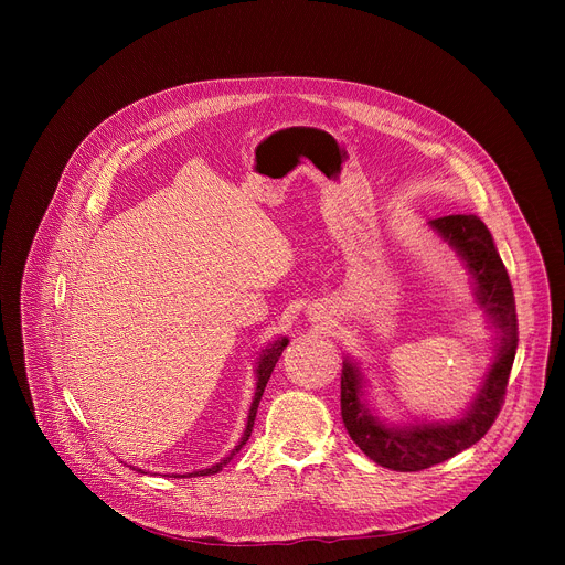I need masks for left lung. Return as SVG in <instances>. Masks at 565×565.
Here are the masks:
<instances>
[{
	"mask_svg": "<svg viewBox=\"0 0 565 565\" xmlns=\"http://www.w3.org/2000/svg\"><path fill=\"white\" fill-rule=\"evenodd\" d=\"M449 246L467 262L476 279V297L499 329L497 358L473 405L460 420L388 427L362 402V375L344 362L342 369V420L355 445L377 465L395 471H420L449 460L478 443L494 425L503 402L519 347L516 303L508 270L497 253L490 230L473 214H449L431 221Z\"/></svg>",
	"mask_w": 565,
	"mask_h": 565,
	"instance_id": "1",
	"label": "left lung"
}]
</instances>
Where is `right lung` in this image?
Instances as JSON below:
<instances>
[{"label": "right lung", "instance_id": "1", "mask_svg": "<svg viewBox=\"0 0 565 565\" xmlns=\"http://www.w3.org/2000/svg\"><path fill=\"white\" fill-rule=\"evenodd\" d=\"M286 344H288V340H277L270 349H266L264 351V355L259 358V366H257V391H255V397H253V407H250V416H248V425H246V431H244V438H241V443L232 449V454L223 460V462H216V465H212L210 469H201V471H194V476H210V473H216V471H221L223 469V465L246 445V440L250 438V434H253V427H255V418H257V409H259V399H262V395H264V388H266V384H268V380H270V373H273V369H275V364L279 362V358H281V353H284V349H286ZM192 476V473H190Z\"/></svg>", "mask_w": 565, "mask_h": 565}]
</instances>
